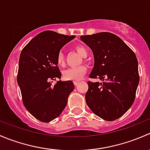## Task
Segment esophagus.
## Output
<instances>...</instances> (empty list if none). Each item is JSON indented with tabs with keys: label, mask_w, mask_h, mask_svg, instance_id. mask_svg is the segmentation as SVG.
<instances>
[{
	"label": "esophagus",
	"mask_w": 150,
	"mask_h": 150,
	"mask_svg": "<svg viewBox=\"0 0 150 150\" xmlns=\"http://www.w3.org/2000/svg\"><path fill=\"white\" fill-rule=\"evenodd\" d=\"M73 83H74V85H75V86H78V83H80V81H74Z\"/></svg>",
	"instance_id": "esophagus-1"
}]
</instances>
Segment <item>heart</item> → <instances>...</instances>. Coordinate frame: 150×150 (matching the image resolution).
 I'll use <instances>...</instances> for the list:
<instances>
[{"instance_id":"obj_1","label":"heart","mask_w":150,"mask_h":150,"mask_svg":"<svg viewBox=\"0 0 150 150\" xmlns=\"http://www.w3.org/2000/svg\"><path fill=\"white\" fill-rule=\"evenodd\" d=\"M77 52L83 57H87L88 50L83 46H77L75 47ZM57 63L59 66L63 67L65 63V57L62 51H59L57 56ZM87 71V68L84 65H80L75 67H70L63 72V77L67 81H78L83 77Z\"/></svg>"}]
</instances>
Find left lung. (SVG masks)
<instances>
[{"label": "left lung", "instance_id": "obj_1", "mask_svg": "<svg viewBox=\"0 0 150 150\" xmlns=\"http://www.w3.org/2000/svg\"><path fill=\"white\" fill-rule=\"evenodd\" d=\"M92 50L94 66L89 77L86 102L96 115L107 121L118 119L131 107L139 82L138 60L134 51L112 33L82 35Z\"/></svg>", "mask_w": 150, "mask_h": 150}]
</instances>
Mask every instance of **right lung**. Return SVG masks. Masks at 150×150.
Masks as SVG:
<instances>
[{
    "label": "right lung",
    "mask_w": 150,
    "mask_h": 150,
    "mask_svg": "<svg viewBox=\"0 0 150 150\" xmlns=\"http://www.w3.org/2000/svg\"><path fill=\"white\" fill-rule=\"evenodd\" d=\"M75 35H66L46 30L33 38L21 52L17 73L22 102L36 119L48 122L60 115L75 86L71 81L60 79L57 56Z\"/></svg>",
    "instance_id": "1"
}]
</instances>
